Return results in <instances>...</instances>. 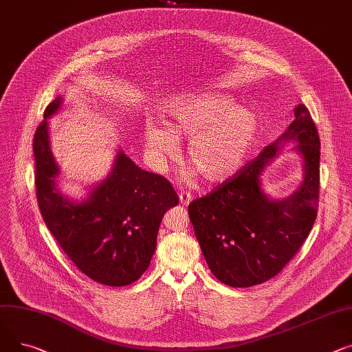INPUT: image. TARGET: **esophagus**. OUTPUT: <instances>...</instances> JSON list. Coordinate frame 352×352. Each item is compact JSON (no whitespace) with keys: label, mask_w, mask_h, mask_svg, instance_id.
I'll list each match as a JSON object with an SVG mask.
<instances>
[{"label":"esophagus","mask_w":352,"mask_h":352,"mask_svg":"<svg viewBox=\"0 0 352 352\" xmlns=\"http://www.w3.org/2000/svg\"><path fill=\"white\" fill-rule=\"evenodd\" d=\"M179 199H180L183 206H188L193 200V196L190 193H188V192H180L179 193Z\"/></svg>","instance_id":"esophagus-1"}]
</instances>
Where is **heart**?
Here are the masks:
<instances>
[{
	"label": "heart",
	"instance_id": "1",
	"mask_svg": "<svg viewBox=\"0 0 352 352\" xmlns=\"http://www.w3.org/2000/svg\"><path fill=\"white\" fill-rule=\"evenodd\" d=\"M166 123L148 119L143 142L151 166L166 170L179 156V138H188V157L193 168L184 173L192 182L200 173L210 183L234 177L249 160L260 133L258 116L237 107L227 95L214 91L183 92L164 99Z\"/></svg>",
	"mask_w": 352,
	"mask_h": 352
}]
</instances>
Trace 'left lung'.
<instances>
[{
    "instance_id": "8db88e82",
    "label": "left lung",
    "mask_w": 352,
    "mask_h": 352,
    "mask_svg": "<svg viewBox=\"0 0 352 352\" xmlns=\"http://www.w3.org/2000/svg\"><path fill=\"white\" fill-rule=\"evenodd\" d=\"M287 131L257 159L210 195L189 204V216L210 272L230 287H252L277 276L311 232L320 192V136L300 103ZM287 142L302 157L303 180L283 199L262 189L261 176Z\"/></svg>"
}]
</instances>
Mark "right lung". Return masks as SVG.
I'll use <instances>...</instances> for the list:
<instances>
[{"instance_id":"obj_1","label":"right lung","mask_w":352,"mask_h":352,"mask_svg":"<svg viewBox=\"0 0 352 352\" xmlns=\"http://www.w3.org/2000/svg\"><path fill=\"white\" fill-rule=\"evenodd\" d=\"M62 102L64 98L58 96L50 103L34 136L41 214L82 273L111 287L132 284L148 270L162 219L179 197L166 179L142 170L120 149L108 176L89 186L84 199L62 193L48 128V119L60 111Z\"/></svg>"}]
</instances>
